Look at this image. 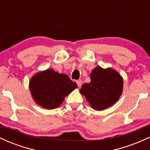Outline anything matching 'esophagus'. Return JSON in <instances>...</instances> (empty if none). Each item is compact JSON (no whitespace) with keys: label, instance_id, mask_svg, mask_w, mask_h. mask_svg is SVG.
Masks as SVG:
<instances>
[{"label":"esophagus","instance_id":"esophagus-1","mask_svg":"<svg viewBox=\"0 0 150 150\" xmlns=\"http://www.w3.org/2000/svg\"><path fill=\"white\" fill-rule=\"evenodd\" d=\"M76 82H77V86H78L79 87H80L81 86H82V80H77Z\"/></svg>","mask_w":150,"mask_h":150}]
</instances>
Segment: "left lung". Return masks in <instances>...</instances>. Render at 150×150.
Wrapping results in <instances>:
<instances>
[{"instance_id": "8db88e82", "label": "left lung", "mask_w": 150, "mask_h": 150, "mask_svg": "<svg viewBox=\"0 0 150 150\" xmlns=\"http://www.w3.org/2000/svg\"><path fill=\"white\" fill-rule=\"evenodd\" d=\"M91 82L83 84L80 92L94 110L101 111L118 100L123 92V77L112 68L97 66L90 74Z\"/></svg>"}]
</instances>
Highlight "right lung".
I'll return each mask as SVG.
<instances>
[{
	"instance_id": "add662e5",
	"label": "right lung",
	"mask_w": 150,
	"mask_h": 150,
	"mask_svg": "<svg viewBox=\"0 0 150 150\" xmlns=\"http://www.w3.org/2000/svg\"><path fill=\"white\" fill-rule=\"evenodd\" d=\"M77 87L65 74L52 69L37 73L31 78L30 89L32 98L39 106L53 109L59 107L65 97Z\"/></svg>"
}]
</instances>
